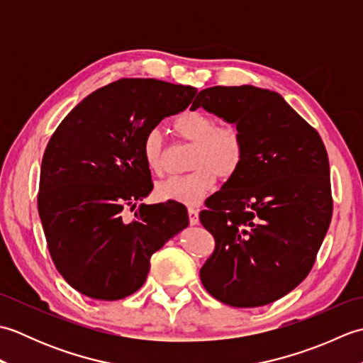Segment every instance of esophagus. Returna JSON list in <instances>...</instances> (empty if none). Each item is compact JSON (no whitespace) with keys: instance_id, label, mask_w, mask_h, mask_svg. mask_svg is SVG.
I'll list each match as a JSON object with an SVG mask.
<instances>
[{"instance_id":"1","label":"esophagus","mask_w":363,"mask_h":363,"mask_svg":"<svg viewBox=\"0 0 363 363\" xmlns=\"http://www.w3.org/2000/svg\"><path fill=\"white\" fill-rule=\"evenodd\" d=\"M189 220H190V225L195 226L199 223V215L198 211L194 209V207H189Z\"/></svg>"}]
</instances>
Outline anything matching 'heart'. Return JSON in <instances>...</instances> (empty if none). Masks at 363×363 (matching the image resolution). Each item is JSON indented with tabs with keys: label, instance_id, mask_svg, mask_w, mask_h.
<instances>
[{
	"label": "heart",
	"instance_id": "b5f03b06",
	"mask_svg": "<svg viewBox=\"0 0 363 363\" xmlns=\"http://www.w3.org/2000/svg\"><path fill=\"white\" fill-rule=\"evenodd\" d=\"M173 128L177 135L195 146L190 156L194 169L159 182L156 194L167 201L196 206L212 190L217 176L229 179L240 168L245 156L243 137L235 126L217 125V120L203 111L182 112ZM142 154L151 172L160 173L164 169L165 143L159 129L145 135Z\"/></svg>",
	"mask_w": 363,
	"mask_h": 363
}]
</instances>
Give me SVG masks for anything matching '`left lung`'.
Wrapping results in <instances>:
<instances>
[{
  "instance_id": "obj_1",
  "label": "left lung",
  "mask_w": 363,
  "mask_h": 363,
  "mask_svg": "<svg viewBox=\"0 0 363 363\" xmlns=\"http://www.w3.org/2000/svg\"><path fill=\"white\" fill-rule=\"evenodd\" d=\"M203 107L243 137L240 168L199 213L215 250L199 276L204 289L233 307H259L306 279L333 217L329 160L309 123L276 91L211 87Z\"/></svg>"
}]
</instances>
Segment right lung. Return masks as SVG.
Wrapping results in <instances>:
<instances>
[{"label":"right lung","instance_id":"right-lung-1","mask_svg":"<svg viewBox=\"0 0 363 363\" xmlns=\"http://www.w3.org/2000/svg\"><path fill=\"white\" fill-rule=\"evenodd\" d=\"M196 91L157 79L115 81L84 98L50 138L38 215L54 265L82 295H133L152 254L189 226L186 206L176 201L140 204L134 220L125 211L152 190L145 135L187 109Z\"/></svg>","mask_w":363,"mask_h":363}]
</instances>
